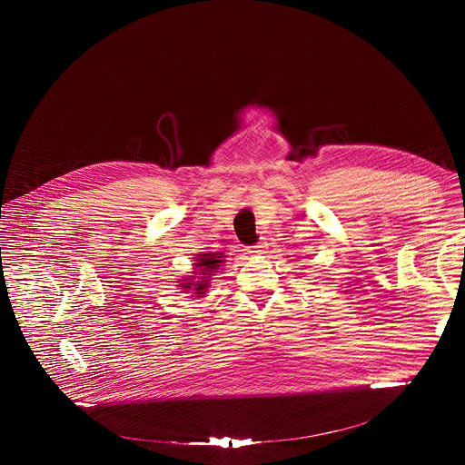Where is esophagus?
I'll return each instance as SVG.
<instances>
[{
    "instance_id": "1",
    "label": "esophagus",
    "mask_w": 465,
    "mask_h": 465,
    "mask_svg": "<svg viewBox=\"0 0 465 465\" xmlns=\"http://www.w3.org/2000/svg\"><path fill=\"white\" fill-rule=\"evenodd\" d=\"M266 243L265 242H260V243H256V245H252L251 249H249V252L251 254H263L265 252Z\"/></svg>"
}]
</instances>
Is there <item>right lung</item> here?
Masks as SVG:
<instances>
[{
    "mask_svg": "<svg viewBox=\"0 0 465 465\" xmlns=\"http://www.w3.org/2000/svg\"><path fill=\"white\" fill-rule=\"evenodd\" d=\"M223 263V260H222V254H218V252H209V254H200L199 263H195V265L199 266V273H202L203 277H205V273H213V272H216L220 265ZM202 277V279H203ZM186 281H190V282H183L184 284V288H192V286H195L193 290H195V293H203V290H205V286H207V282L205 281H197V282H193L192 279H186Z\"/></svg>",
    "mask_w": 465,
    "mask_h": 465,
    "instance_id": "right-lung-1",
    "label": "right lung"
}]
</instances>
